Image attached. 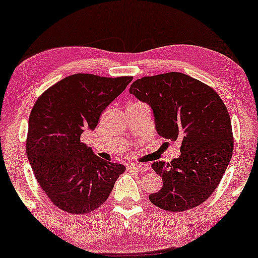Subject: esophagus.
Segmentation results:
<instances>
[{
    "label": "esophagus",
    "mask_w": 258,
    "mask_h": 258,
    "mask_svg": "<svg viewBox=\"0 0 258 258\" xmlns=\"http://www.w3.org/2000/svg\"><path fill=\"white\" fill-rule=\"evenodd\" d=\"M128 170H137V171H147L150 167L147 164H142V163H130L126 166Z\"/></svg>",
    "instance_id": "34e87169"
}]
</instances>
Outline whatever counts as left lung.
<instances>
[{
	"instance_id": "left-lung-1",
	"label": "left lung",
	"mask_w": 258,
	"mask_h": 258,
	"mask_svg": "<svg viewBox=\"0 0 258 258\" xmlns=\"http://www.w3.org/2000/svg\"><path fill=\"white\" fill-rule=\"evenodd\" d=\"M129 92L150 105L160 136L180 142L179 158L152 163L163 185L150 201L168 212L200 206L218 186L233 152L225 104L213 88L178 72L138 79Z\"/></svg>"
}]
</instances>
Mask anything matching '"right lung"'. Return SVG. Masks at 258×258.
I'll return each mask as SVG.
<instances>
[{"label": "right lung", "mask_w": 258, "mask_h": 258, "mask_svg": "<svg viewBox=\"0 0 258 258\" xmlns=\"http://www.w3.org/2000/svg\"><path fill=\"white\" fill-rule=\"evenodd\" d=\"M133 81L73 74L42 94L28 120L26 153L34 176L50 201L65 213L94 212L107 200L123 164L100 159L81 142L100 114Z\"/></svg>", "instance_id": "add662e5"}]
</instances>
